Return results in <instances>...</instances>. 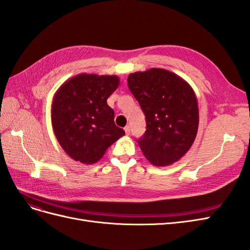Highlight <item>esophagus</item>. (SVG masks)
I'll list each match as a JSON object with an SVG mask.
<instances>
[{
    "instance_id": "esophagus-1",
    "label": "esophagus",
    "mask_w": 250,
    "mask_h": 250,
    "mask_svg": "<svg viewBox=\"0 0 250 250\" xmlns=\"http://www.w3.org/2000/svg\"><path fill=\"white\" fill-rule=\"evenodd\" d=\"M124 130H125V133H126L127 135H129V134H130V126H126V127L124 128Z\"/></svg>"
}]
</instances>
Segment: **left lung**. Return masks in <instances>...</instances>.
Returning a JSON list of instances; mask_svg holds the SVG:
<instances>
[{"label": "left lung", "mask_w": 250, "mask_h": 250, "mask_svg": "<svg viewBox=\"0 0 250 250\" xmlns=\"http://www.w3.org/2000/svg\"><path fill=\"white\" fill-rule=\"evenodd\" d=\"M127 82L146 117V132L138 141L143 154L157 167L179 161L198 130V102L192 86L178 75L155 67L129 74Z\"/></svg>", "instance_id": "obj_1"}]
</instances>
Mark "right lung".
<instances>
[{
  "label": "right lung",
  "mask_w": 250,
  "mask_h": 250,
  "mask_svg": "<svg viewBox=\"0 0 250 250\" xmlns=\"http://www.w3.org/2000/svg\"><path fill=\"white\" fill-rule=\"evenodd\" d=\"M120 84L116 75L82 73L62 83L53 98L55 137L74 161L95 164L125 131L116 126L107 98Z\"/></svg>",
  "instance_id": "right-lung-1"
}]
</instances>
